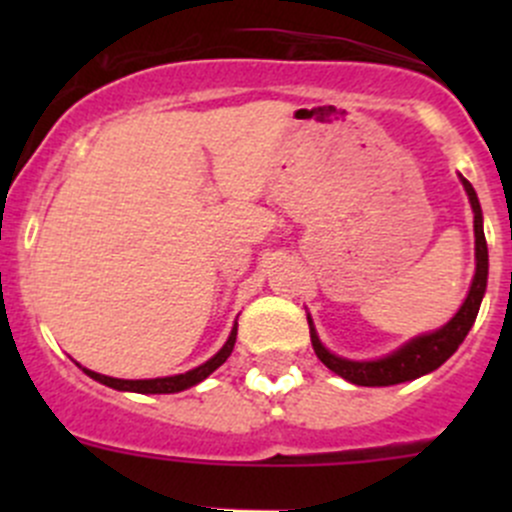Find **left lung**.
<instances>
[{
  "instance_id": "obj_1",
  "label": "left lung",
  "mask_w": 512,
  "mask_h": 512,
  "mask_svg": "<svg viewBox=\"0 0 512 512\" xmlns=\"http://www.w3.org/2000/svg\"><path fill=\"white\" fill-rule=\"evenodd\" d=\"M463 188H466L468 200H471L473 227H476V277H473L471 292H468L466 302L458 309L456 317H453L446 327L438 329V332L411 339V342L406 344V347H401L399 352L376 361L339 359V356H334L332 352H327V349L322 347V342L317 339L314 329L309 327L312 329L314 354L322 359V364L327 366V369H332L334 374H339L342 379L359 386H394L401 384V381L418 379V376L438 369L448 356L461 347V342L466 339V334L471 332L473 322H476L480 299H483L485 294V282H488V245H485L483 235V213H480L476 190H473V185L468 183L466 178H463Z\"/></svg>"
}]
</instances>
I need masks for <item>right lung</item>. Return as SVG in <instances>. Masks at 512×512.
I'll return each instance as SVG.
<instances>
[{
  "instance_id": "right-lung-1",
  "label": "right lung",
  "mask_w": 512,
  "mask_h": 512,
  "mask_svg": "<svg viewBox=\"0 0 512 512\" xmlns=\"http://www.w3.org/2000/svg\"><path fill=\"white\" fill-rule=\"evenodd\" d=\"M235 337H237V327H232L230 339H227L225 347L220 349L213 359L205 361V364L198 366V369L185 371V374H178V376H165V379L133 381V379H113V376L96 374V371H89V369H84V371L91 376V379L101 381V384L111 386V389H118V391H136V394H175V391H183V389H190V386L200 384V381L208 379V376L213 374L218 366H223L227 356L232 354V347H235Z\"/></svg>"
}]
</instances>
